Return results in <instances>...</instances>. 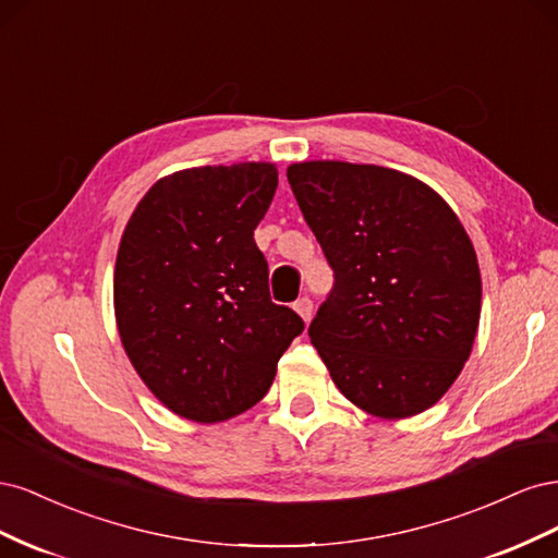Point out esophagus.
<instances>
[{
    "label": "esophagus",
    "instance_id": "obj_1",
    "mask_svg": "<svg viewBox=\"0 0 558 558\" xmlns=\"http://www.w3.org/2000/svg\"><path fill=\"white\" fill-rule=\"evenodd\" d=\"M293 310L298 312V316H300L302 320H310V318H312V312H314V305H312V300H310L307 295H302V298H298V300L293 302Z\"/></svg>",
    "mask_w": 558,
    "mask_h": 558
}]
</instances>
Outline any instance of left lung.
<instances>
[{"instance_id": "8db88e82", "label": "left lung", "mask_w": 558, "mask_h": 558, "mask_svg": "<svg viewBox=\"0 0 558 558\" xmlns=\"http://www.w3.org/2000/svg\"><path fill=\"white\" fill-rule=\"evenodd\" d=\"M335 286L312 344L359 410L410 418L440 400L475 344L482 277L463 223L428 183L379 165L286 170Z\"/></svg>"}]
</instances>
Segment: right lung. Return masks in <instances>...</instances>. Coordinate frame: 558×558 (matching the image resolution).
Segmentation results:
<instances>
[{
  "instance_id": "add662e5",
  "label": "right lung",
  "mask_w": 558,
  "mask_h": 558,
  "mask_svg": "<svg viewBox=\"0 0 558 558\" xmlns=\"http://www.w3.org/2000/svg\"><path fill=\"white\" fill-rule=\"evenodd\" d=\"M275 162L191 167L134 207L113 267V314L132 367L167 410L218 424L260 402L305 324L269 300L253 230Z\"/></svg>"
}]
</instances>
